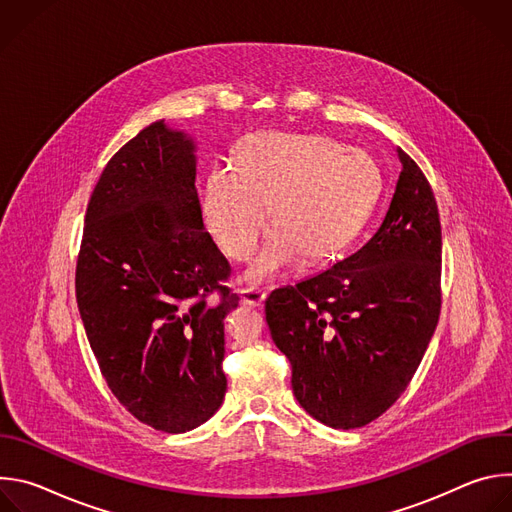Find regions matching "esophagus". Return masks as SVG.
Listing matches in <instances>:
<instances>
[{"mask_svg": "<svg viewBox=\"0 0 512 512\" xmlns=\"http://www.w3.org/2000/svg\"><path fill=\"white\" fill-rule=\"evenodd\" d=\"M241 302H243L245 306L259 308V306H263V302H265V294H263V291H259V289H243V291H241Z\"/></svg>", "mask_w": 512, "mask_h": 512, "instance_id": "obj_1", "label": "esophagus"}]
</instances>
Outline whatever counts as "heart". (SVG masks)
<instances>
[{
	"mask_svg": "<svg viewBox=\"0 0 512 512\" xmlns=\"http://www.w3.org/2000/svg\"><path fill=\"white\" fill-rule=\"evenodd\" d=\"M381 190L377 162L362 150L320 135L257 133L237 166L214 162L202 192L206 231L231 259L247 261L267 227L275 231L249 267V283L294 269L306 255L320 263L360 231Z\"/></svg>",
	"mask_w": 512,
	"mask_h": 512,
	"instance_id": "obj_1",
	"label": "heart"
}]
</instances>
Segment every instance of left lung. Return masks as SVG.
Segmentation results:
<instances>
[{"label": "left lung", "mask_w": 512, "mask_h": 512, "mask_svg": "<svg viewBox=\"0 0 512 512\" xmlns=\"http://www.w3.org/2000/svg\"><path fill=\"white\" fill-rule=\"evenodd\" d=\"M397 156L401 174L377 233L265 300L296 399L334 429L367 425L401 397L440 320V212L419 166L401 148Z\"/></svg>", "instance_id": "obj_1"}]
</instances>
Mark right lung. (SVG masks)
Wrapping results in <instances>:
<instances>
[{
	"label": "right lung",
	"instance_id": "add662e5",
	"mask_svg": "<svg viewBox=\"0 0 512 512\" xmlns=\"http://www.w3.org/2000/svg\"><path fill=\"white\" fill-rule=\"evenodd\" d=\"M194 182V139L164 119L141 129L91 194L75 277L109 389L166 433L190 431L221 407L225 316L239 306Z\"/></svg>",
	"mask_w": 512,
	"mask_h": 512
}]
</instances>
